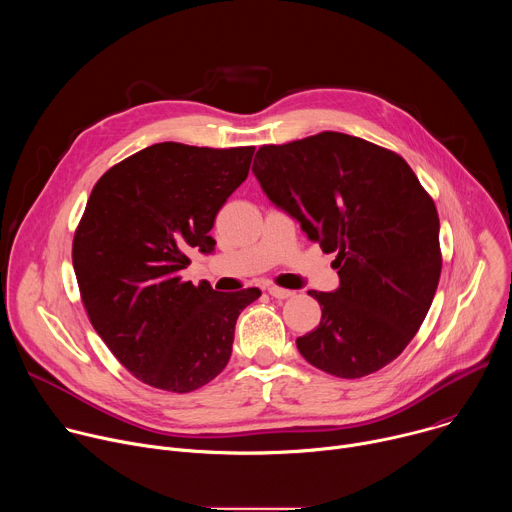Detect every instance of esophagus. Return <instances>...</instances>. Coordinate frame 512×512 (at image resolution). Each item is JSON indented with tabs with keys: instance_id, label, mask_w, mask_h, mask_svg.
I'll return each instance as SVG.
<instances>
[{
	"instance_id": "obj_1",
	"label": "esophagus",
	"mask_w": 512,
	"mask_h": 512,
	"mask_svg": "<svg viewBox=\"0 0 512 512\" xmlns=\"http://www.w3.org/2000/svg\"><path fill=\"white\" fill-rule=\"evenodd\" d=\"M267 291H269V296L275 298V300H287V298H294L296 296V291L283 289V287H277V285H271Z\"/></svg>"
}]
</instances>
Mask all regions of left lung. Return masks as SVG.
Segmentation results:
<instances>
[{
  "label": "left lung",
  "mask_w": 512,
  "mask_h": 512,
  "mask_svg": "<svg viewBox=\"0 0 512 512\" xmlns=\"http://www.w3.org/2000/svg\"><path fill=\"white\" fill-rule=\"evenodd\" d=\"M255 158L267 198L336 253L340 287L308 291L322 320L296 340L300 354L340 379L381 371L417 334L440 281L433 198L401 156L338 131L263 145Z\"/></svg>",
  "instance_id": "left-lung-1"
}]
</instances>
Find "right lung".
Masks as SVG:
<instances>
[{
	"instance_id": "1",
	"label": "right lung",
	"mask_w": 512,
	"mask_h": 512,
	"mask_svg": "<svg viewBox=\"0 0 512 512\" xmlns=\"http://www.w3.org/2000/svg\"><path fill=\"white\" fill-rule=\"evenodd\" d=\"M255 148L154 143L95 184L72 241L81 300L107 348L145 385L190 393L221 373L257 287L218 294L182 279L190 253L245 182Z\"/></svg>"
}]
</instances>
